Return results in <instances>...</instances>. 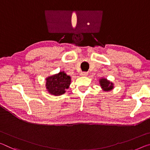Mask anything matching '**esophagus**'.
I'll use <instances>...</instances> for the list:
<instances>
[{"mask_svg": "<svg viewBox=\"0 0 150 150\" xmlns=\"http://www.w3.org/2000/svg\"><path fill=\"white\" fill-rule=\"evenodd\" d=\"M88 73L87 72H82L81 73V76H87Z\"/></svg>", "mask_w": 150, "mask_h": 150, "instance_id": "obj_1", "label": "esophagus"}]
</instances>
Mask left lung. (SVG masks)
Instances as JSON below:
<instances>
[{"mask_svg":"<svg viewBox=\"0 0 150 150\" xmlns=\"http://www.w3.org/2000/svg\"><path fill=\"white\" fill-rule=\"evenodd\" d=\"M99 85L104 91H110L114 88V85L112 82L108 80L105 78H101L99 80Z\"/></svg>","mask_w":150,"mask_h":150,"instance_id":"1","label":"left lung"}]
</instances>
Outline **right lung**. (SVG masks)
Returning <instances> with one entry per match:
<instances>
[{
    "instance_id": "add662e5",
    "label": "right lung",
    "mask_w": 150,
    "mask_h": 150,
    "mask_svg": "<svg viewBox=\"0 0 150 150\" xmlns=\"http://www.w3.org/2000/svg\"><path fill=\"white\" fill-rule=\"evenodd\" d=\"M71 79L65 71H60L57 74L46 78V89L49 94L54 96L63 95L70 86Z\"/></svg>"
}]
</instances>
